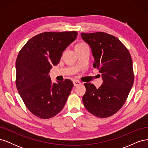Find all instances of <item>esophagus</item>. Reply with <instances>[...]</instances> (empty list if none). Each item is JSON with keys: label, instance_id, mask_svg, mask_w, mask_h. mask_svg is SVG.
Here are the masks:
<instances>
[{"label": "esophagus", "instance_id": "esophagus-1", "mask_svg": "<svg viewBox=\"0 0 148 148\" xmlns=\"http://www.w3.org/2000/svg\"><path fill=\"white\" fill-rule=\"evenodd\" d=\"M73 84L75 85V86H78V85L82 84V83L80 82H79L78 80H74V81H73Z\"/></svg>", "mask_w": 148, "mask_h": 148}]
</instances>
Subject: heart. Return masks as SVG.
<instances>
[{
    "instance_id": "obj_1",
    "label": "heart",
    "mask_w": 148,
    "mask_h": 148,
    "mask_svg": "<svg viewBox=\"0 0 148 148\" xmlns=\"http://www.w3.org/2000/svg\"><path fill=\"white\" fill-rule=\"evenodd\" d=\"M86 46H87V44L86 43H84L83 42H78L75 45V50H77V49H81V48H83L84 47H86Z\"/></svg>"
}]
</instances>
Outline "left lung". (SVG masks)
Segmentation results:
<instances>
[{"label": "left lung", "mask_w": 148, "mask_h": 148, "mask_svg": "<svg viewBox=\"0 0 148 148\" xmlns=\"http://www.w3.org/2000/svg\"><path fill=\"white\" fill-rule=\"evenodd\" d=\"M95 59L93 66L102 73L103 83L96 88L84 83L83 102L92 115L100 118L113 115L122 108L133 86L134 73L130 53L120 40L104 32L81 34Z\"/></svg>", "instance_id": "8db88e82"}]
</instances>
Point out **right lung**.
<instances>
[{"instance_id":"add662e5","label":"right lung","mask_w":148,"mask_h":148,"mask_svg":"<svg viewBox=\"0 0 148 148\" xmlns=\"http://www.w3.org/2000/svg\"><path fill=\"white\" fill-rule=\"evenodd\" d=\"M77 31L44 32L31 38L16 60V86L27 109L48 119L64 108L73 86L70 79L52 83L49 73L59 63L65 49L77 38Z\"/></svg>"}]
</instances>
